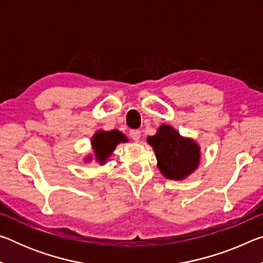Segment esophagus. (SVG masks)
Masks as SVG:
<instances>
[{
  "mask_svg": "<svg viewBox=\"0 0 263 263\" xmlns=\"http://www.w3.org/2000/svg\"><path fill=\"white\" fill-rule=\"evenodd\" d=\"M130 137L132 138L135 141H139L140 140V131L138 130H131L130 131Z\"/></svg>",
  "mask_w": 263,
  "mask_h": 263,
  "instance_id": "obj_1",
  "label": "esophagus"
}]
</instances>
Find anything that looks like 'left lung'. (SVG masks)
I'll return each instance as SVG.
<instances>
[{"label": "left lung", "instance_id": "8db88e82", "mask_svg": "<svg viewBox=\"0 0 263 263\" xmlns=\"http://www.w3.org/2000/svg\"><path fill=\"white\" fill-rule=\"evenodd\" d=\"M147 144L157 158V166L167 180L183 181L197 171L201 164V146L193 138L183 137L174 127L162 124L154 136L147 137Z\"/></svg>", "mask_w": 263, "mask_h": 263}]
</instances>
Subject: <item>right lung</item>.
Segmentation results:
<instances>
[{"label": "right lung", "instance_id": "right-lung-1", "mask_svg": "<svg viewBox=\"0 0 263 263\" xmlns=\"http://www.w3.org/2000/svg\"><path fill=\"white\" fill-rule=\"evenodd\" d=\"M127 141V137L118 130H97L90 139L92 154L90 153L84 157V162L90 163L92 160H95L101 166H104L109 161L117 145Z\"/></svg>", "mask_w": 263, "mask_h": 263}]
</instances>
